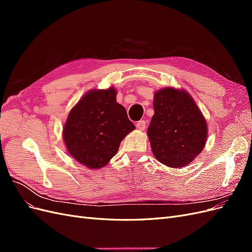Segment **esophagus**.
<instances>
[{
	"label": "esophagus",
	"instance_id": "34e87169",
	"mask_svg": "<svg viewBox=\"0 0 252 252\" xmlns=\"http://www.w3.org/2000/svg\"><path fill=\"white\" fill-rule=\"evenodd\" d=\"M136 128L139 129V130H144L145 127H146V122H145L144 120H141L139 122H136Z\"/></svg>",
	"mask_w": 252,
	"mask_h": 252
}]
</instances>
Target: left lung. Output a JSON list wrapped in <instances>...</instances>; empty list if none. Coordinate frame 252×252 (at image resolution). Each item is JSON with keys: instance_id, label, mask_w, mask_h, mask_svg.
Listing matches in <instances>:
<instances>
[{"instance_id": "8db88e82", "label": "left lung", "mask_w": 252, "mask_h": 252, "mask_svg": "<svg viewBox=\"0 0 252 252\" xmlns=\"http://www.w3.org/2000/svg\"><path fill=\"white\" fill-rule=\"evenodd\" d=\"M155 116L148 138L157 159L180 168L200 154L207 138V124L194 101L184 90L165 88L154 100Z\"/></svg>"}]
</instances>
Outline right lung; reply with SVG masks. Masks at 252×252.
Instances as JSON below:
<instances>
[{"instance_id": "add662e5", "label": "right lung", "mask_w": 252, "mask_h": 252, "mask_svg": "<svg viewBox=\"0 0 252 252\" xmlns=\"http://www.w3.org/2000/svg\"><path fill=\"white\" fill-rule=\"evenodd\" d=\"M116 94L113 88L86 94L71 109L63 129L67 150L89 168L107 164L125 135L135 128Z\"/></svg>"}]
</instances>
